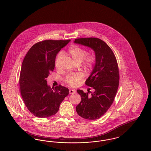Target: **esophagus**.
Segmentation results:
<instances>
[{"instance_id": "obj_1", "label": "esophagus", "mask_w": 151, "mask_h": 151, "mask_svg": "<svg viewBox=\"0 0 151 151\" xmlns=\"http://www.w3.org/2000/svg\"><path fill=\"white\" fill-rule=\"evenodd\" d=\"M75 93H76V91H75L74 89H70L69 93L70 94Z\"/></svg>"}]
</instances>
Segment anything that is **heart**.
Instances as JSON below:
<instances>
[{"label": "heart", "mask_w": 151, "mask_h": 151, "mask_svg": "<svg viewBox=\"0 0 151 151\" xmlns=\"http://www.w3.org/2000/svg\"><path fill=\"white\" fill-rule=\"evenodd\" d=\"M69 55L72 57L73 60L78 64L81 63L84 60V65L88 68L91 67L93 65L95 59L92 55L86 56L87 52L81 47L73 46L68 51ZM63 55L62 52L58 54L55 60V65L57 68H59L61 66ZM83 76L80 73L76 74H69L66 77V82L71 86H78L79 83L82 80Z\"/></svg>", "instance_id": "obj_1"}]
</instances>
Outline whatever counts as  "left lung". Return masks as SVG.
I'll list each match as a JSON object with an SVG mask.
<instances>
[{"instance_id":"obj_1","label":"left lung","mask_w":151,"mask_h":151,"mask_svg":"<svg viewBox=\"0 0 151 151\" xmlns=\"http://www.w3.org/2000/svg\"><path fill=\"white\" fill-rule=\"evenodd\" d=\"M74 43L89 47L95 53V65L86 81V86L93 88L94 92L89 96L77 90L81 100L76 107L80 116L95 120L105 114L114 100L119 80L116 59L110 47L99 38H77Z\"/></svg>"}]
</instances>
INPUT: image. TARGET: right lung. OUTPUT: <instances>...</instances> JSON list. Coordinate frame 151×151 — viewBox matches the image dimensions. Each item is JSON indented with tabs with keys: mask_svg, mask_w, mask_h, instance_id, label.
<instances>
[{
	"mask_svg": "<svg viewBox=\"0 0 151 151\" xmlns=\"http://www.w3.org/2000/svg\"><path fill=\"white\" fill-rule=\"evenodd\" d=\"M68 40H45L35 44L22 63L19 84L22 100L29 111L38 118L55 115L69 93L59 85L51 88L46 78L55 67V58Z\"/></svg>",
	"mask_w": 151,
	"mask_h": 151,
	"instance_id": "right-lung-1",
	"label": "right lung"
}]
</instances>
